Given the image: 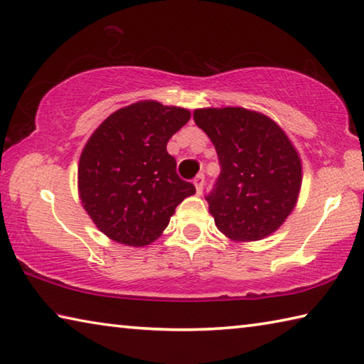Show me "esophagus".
Returning <instances> with one entry per match:
<instances>
[{
    "instance_id": "1",
    "label": "esophagus",
    "mask_w": 364,
    "mask_h": 364,
    "mask_svg": "<svg viewBox=\"0 0 364 364\" xmlns=\"http://www.w3.org/2000/svg\"><path fill=\"white\" fill-rule=\"evenodd\" d=\"M193 183H194V186H196V193L197 194H202V186H204V176H202V175L196 176Z\"/></svg>"
}]
</instances>
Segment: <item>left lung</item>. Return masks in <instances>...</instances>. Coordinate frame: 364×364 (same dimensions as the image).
Returning <instances> with one entry per match:
<instances>
[{
    "label": "left lung",
    "instance_id": "1",
    "mask_svg": "<svg viewBox=\"0 0 364 364\" xmlns=\"http://www.w3.org/2000/svg\"><path fill=\"white\" fill-rule=\"evenodd\" d=\"M218 154L221 173L205 199L218 231L236 242L273 234L297 205L301 160L284 130L244 107L194 110Z\"/></svg>",
    "mask_w": 364,
    "mask_h": 364
}]
</instances>
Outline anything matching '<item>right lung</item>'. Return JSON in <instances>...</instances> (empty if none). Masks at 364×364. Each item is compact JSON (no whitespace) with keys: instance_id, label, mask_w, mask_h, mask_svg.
<instances>
[{"instance_id":"1","label":"right lung","mask_w":364,"mask_h":364,"mask_svg":"<svg viewBox=\"0 0 364 364\" xmlns=\"http://www.w3.org/2000/svg\"><path fill=\"white\" fill-rule=\"evenodd\" d=\"M191 119L188 109L139 101L110 114L78 162V196L97 230L144 247L162 236L178 204L196 194L176 175L167 143Z\"/></svg>"}]
</instances>
